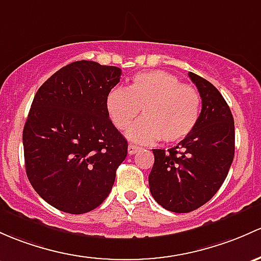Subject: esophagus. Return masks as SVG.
I'll use <instances>...</instances> for the list:
<instances>
[{"mask_svg":"<svg viewBox=\"0 0 261 261\" xmlns=\"http://www.w3.org/2000/svg\"><path fill=\"white\" fill-rule=\"evenodd\" d=\"M127 151H128V155H134V153H136L138 151H140V147L139 146H135V145H133V144H130V145H128Z\"/></svg>","mask_w":261,"mask_h":261,"instance_id":"1","label":"esophagus"}]
</instances>
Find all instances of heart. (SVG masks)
Returning <instances> with one entry per match:
<instances>
[{"instance_id": "1", "label": "heart", "mask_w": 261, "mask_h": 261, "mask_svg": "<svg viewBox=\"0 0 261 261\" xmlns=\"http://www.w3.org/2000/svg\"><path fill=\"white\" fill-rule=\"evenodd\" d=\"M106 108L119 130L139 144L163 140L167 144L188 138L195 128L201 110V97L195 87L185 85L165 71L139 72L127 90L112 89L106 98Z\"/></svg>"}]
</instances>
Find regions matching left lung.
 Masks as SVG:
<instances>
[{
  "label": "left lung",
  "mask_w": 261,
  "mask_h": 261,
  "mask_svg": "<svg viewBox=\"0 0 261 261\" xmlns=\"http://www.w3.org/2000/svg\"><path fill=\"white\" fill-rule=\"evenodd\" d=\"M189 77L201 97V112L193 133L167 151L153 149L149 186L153 199L172 213L199 209L218 193L235 152L231 111L219 90L194 72Z\"/></svg>",
  "instance_id": "obj_1"
}]
</instances>
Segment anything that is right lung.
<instances>
[{
    "label": "right lung",
    "instance_id": "1",
    "mask_svg": "<svg viewBox=\"0 0 261 261\" xmlns=\"http://www.w3.org/2000/svg\"><path fill=\"white\" fill-rule=\"evenodd\" d=\"M121 68L76 61L37 90L22 134L26 174L46 202L68 214L109 196L127 141L110 120L106 98Z\"/></svg>",
    "mask_w": 261,
    "mask_h": 261
}]
</instances>
